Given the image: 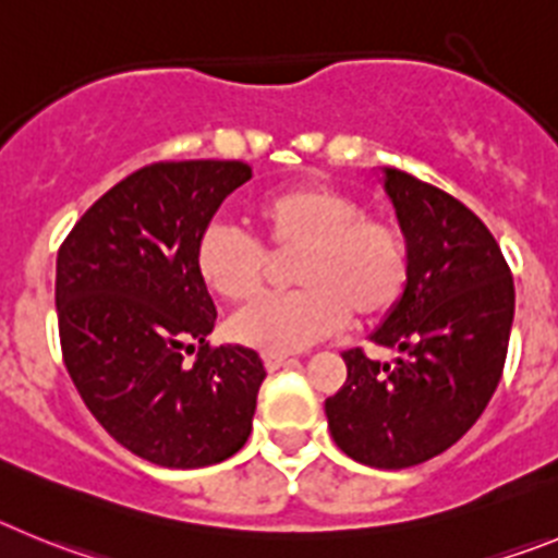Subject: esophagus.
<instances>
[{
	"mask_svg": "<svg viewBox=\"0 0 558 558\" xmlns=\"http://www.w3.org/2000/svg\"><path fill=\"white\" fill-rule=\"evenodd\" d=\"M291 355H280V353H267L264 355V366H267L269 373H278L280 366H286V364H291Z\"/></svg>",
	"mask_w": 558,
	"mask_h": 558,
	"instance_id": "34e87169",
	"label": "esophagus"
}]
</instances>
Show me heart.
<instances>
[{"instance_id": "obj_1", "label": "heart", "mask_w": 558, "mask_h": 558, "mask_svg": "<svg viewBox=\"0 0 558 558\" xmlns=\"http://www.w3.org/2000/svg\"><path fill=\"white\" fill-rule=\"evenodd\" d=\"M253 222L278 258L298 255L291 283L300 291L250 305L230 323L239 344L260 353H300L344 328L380 319L403 300L411 255L403 233L333 185L303 183L258 199ZM197 272L214 294L253 303L267 283L269 255L239 230L210 225L197 242Z\"/></svg>"}]
</instances>
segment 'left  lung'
Instances as JSON below:
<instances>
[{"instance_id": "1", "label": "left lung", "mask_w": 558, "mask_h": 558, "mask_svg": "<svg viewBox=\"0 0 558 558\" xmlns=\"http://www.w3.org/2000/svg\"><path fill=\"white\" fill-rule=\"evenodd\" d=\"M411 255L405 294L369 333L395 364L344 350L348 380L325 400L350 459L403 470L445 453L498 389L514 319V280L473 210L400 169H380Z\"/></svg>"}]
</instances>
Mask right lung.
<instances>
[{"mask_svg":"<svg viewBox=\"0 0 558 558\" xmlns=\"http://www.w3.org/2000/svg\"><path fill=\"white\" fill-rule=\"evenodd\" d=\"M253 178L242 160H167L105 192L58 250L54 305L63 361L113 439L174 470L244 448L264 361L210 348L217 305L197 272V242L219 205ZM198 350L185 365L183 352Z\"/></svg>","mask_w":558,"mask_h":558,"instance_id":"obj_1","label":"right lung"}]
</instances>
